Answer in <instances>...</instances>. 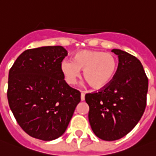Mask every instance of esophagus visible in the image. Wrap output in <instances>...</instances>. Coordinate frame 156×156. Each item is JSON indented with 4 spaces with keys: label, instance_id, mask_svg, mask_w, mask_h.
Masks as SVG:
<instances>
[{
    "label": "esophagus",
    "instance_id": "obj_1",
    "mask_svg": "<svg viewBox=\"0 0 156 156\" xmlns=\"http://www.w3.org/2000/svg\"><path fill=\"white\" fill-rule=\"evenodd\" d=\"M80 99H81V101L85 100V92H83V91H81V92H80Z\"/></svg>",
    "mask_w": 156,
    "mask_h": 156
}]
</instances>
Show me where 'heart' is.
<instances>
[{
    "label": "heart",
    "instance_id": "b5f03b06",
    "mask_svg": "<svg viewBox=\"0 0 156 156\" xmlns=\"http://www.w3.org/2000/svg\"><path fill=\"white\" fill-rule=\"evenodd\" d=\"M117 66V58L112 53L84 50L78 51L73 60H63L60 69L68 84H76L80 77V69H82L87 82L92 87L98 89L105 87L112 80Z\"/></svg>",
    "mask_w": 156,
    "mask_h": 156
}]
</instances>
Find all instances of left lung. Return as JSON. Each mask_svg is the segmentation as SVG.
<instances>
[{"label": "left lung", "mask_w": 156, "mask_h": 156, "mask_svg": "<svg viewBox=\"0 0 156 156\" xmlns=\"http://www.w3.org/2000/svg\"><path fill=\"white\" fill-rule=\"evenodd\" d=\"M112 51L119 58L112 80L85 96L92 131L106 141L120 139L133 129L144 112L148 92V77L141 62L120 49Z\"/></svg>", "instance_id": "obj_1"}]
</instances>
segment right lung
Segmentation results:
<instances>
[{
  "mask_svg": "<svg viewBox=\"0 0 156 156\" xmlns=\"http://www.w3.org/2000/svg\"><path fill=\"white\" fill-rule=\"evenodd\" d=\"M61 46L28 49L9 70L7 99L20 127L44 141L62 136L80 101V91L64 80Z\"/></svg>",
  "mask_w": 156,
  "mask_h": 156,
  "instance_id": "add662e5",
  "label": "right lung"
}]
</instances>
